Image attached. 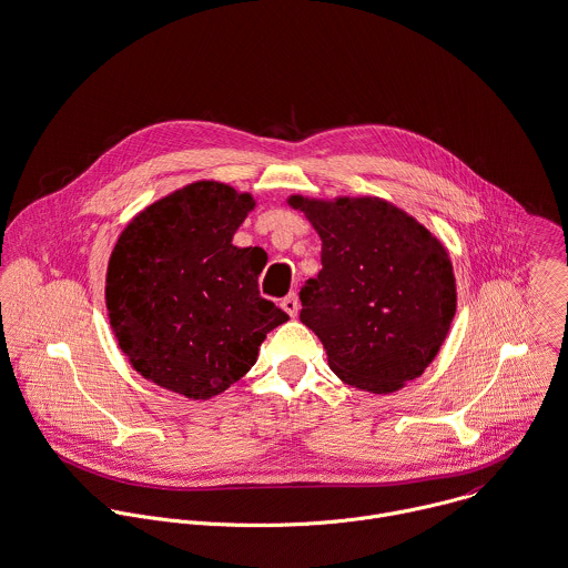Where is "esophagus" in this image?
Instances as JSON below:
<instances>
[{"instance_id":"34e87169","label":"esophagus","mask_w":568,"mask_h":568,"mask_svg":"<svg viewBox=\"0 0 568 568\" xmlns=\"http://www.w3.org/2000/svg\"><path fill=\"white\" fill-rule=\"evenodd\" d=\"M281 307H283V310L294 318V316L298 314V307H301V305H298L296 294H294V292H292V294H287V296L281 301Z\"/></svg>"}]
</instances>
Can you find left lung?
Segmentation results:
<instances>
[{
	"label": "left lung",
	"mask_w": 568,
	"mask_h": 568,
	"mask_svg": "<svg viewBox=\"0 0 568 568\" xmlns=\"http://www.w3.org/2000/svg\"><path fill=\"white\" fill-rule=\"evenodd\" d=\"M323 241V270L301 290V323L347 385L392 394L423 376L456 316L447 247L378 196L332 201L292 194Z\"/></svg>",
	"instance_id": "obj_1"
}]
</instances>
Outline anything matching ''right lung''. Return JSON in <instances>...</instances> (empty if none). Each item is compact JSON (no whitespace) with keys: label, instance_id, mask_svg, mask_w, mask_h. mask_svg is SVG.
Listing matches in <instances>:
<instances>
[{"label":"right lung","instance_id":"obj_1","mask_svg":"<svg viewBox=\"0 0 568 568\" xmlns=\"http://www.w3.org/2000/svg\"><path fill=\"white\" fill-rule=\"evenodd\" d=\"M256 205L250 192L194 181L141 210L105 272L112 334L134 372L192 400L241 381L265 336L290 321L258 294L267 254L232 236Z\"/></svg>","mask_w":568,"mask_h":568}]
</instances>
